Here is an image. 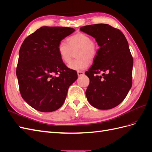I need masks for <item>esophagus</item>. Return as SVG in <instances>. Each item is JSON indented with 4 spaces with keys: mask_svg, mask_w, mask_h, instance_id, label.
I'll list each match as a JSON object with an SVG mask.
<instances>
[{
    "mask_svg": "<svg viewBox=\"0 0 152 152\" xmlns=\"http://www.w3.org/2000/svg\"><path fill=\"white\" fill-rule=\"evenodd\" d=\"M84 74V72H77V75H78V76H79V77L83 75Z\"/></svg>",
    "mask_w": 152,
    "mask_h": 152,
    "instance_id": "obj_1",
    "label": "esophagus"
}]
</instances>
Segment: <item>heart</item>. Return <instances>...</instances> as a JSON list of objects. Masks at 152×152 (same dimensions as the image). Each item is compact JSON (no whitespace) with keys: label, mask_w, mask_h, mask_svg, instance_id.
<instances>
[{"label":"heart","mask_w":152,"mask_h":152,"mask_svg":"<svg viewBox=\"0 0 152 152\" xmlns=\"http://www.w3.org/2000/svg\"><path fill=\"white\" fill-rule=\"evenodd\" d=\"M68 44L61 41L57 46V52L61 61L69 63L71 61L72 51L77 49V58L70 62L68 67L75 71H82L88 68L90 61L97 57L98 46L90 36L84 33H77L67 39Z\"/></svg>","instance_id":"obj_1"}]
</instances>
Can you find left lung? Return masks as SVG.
<instances>
[{
  "instance_id": "1",
  "label": "left lung",
  "mask_w": 152,
  "mask_h": 152,
  "mask_svg": "<svg viewBox=\"0 0 152 152\" xmlns=\"http://www.w3.org/2000/svg\"><path fill=\"white\" fill-rule=\"evenodd\" d=\"M80 30L94 37L100 46L93 65L85 72L90 79L88 101L97 109H112L132 88L134 61L127 40L119 29L106 24L85 26Z\"/></svg>"
}]
</instances>
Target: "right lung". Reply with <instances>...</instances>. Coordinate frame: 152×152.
<instances>
[{
    "label": "right lung",
    "mask_w": 152,
    "mask_h": 152,
    "mask_svg": "<svg viewBox=\"0 0 152 152\" xmlns=\"http://www.w3.org/2000/svg\"><path fill=\"white\" fill-rule=\"evenodd\" d=\"M75 31L67 27L43 26L22 44L16 74L22 97L34 109L51 112L60 108L77 73L59 57L57 46Z\"/></svg>",
    "instance_id": "add662e5"
}]
</instances>
